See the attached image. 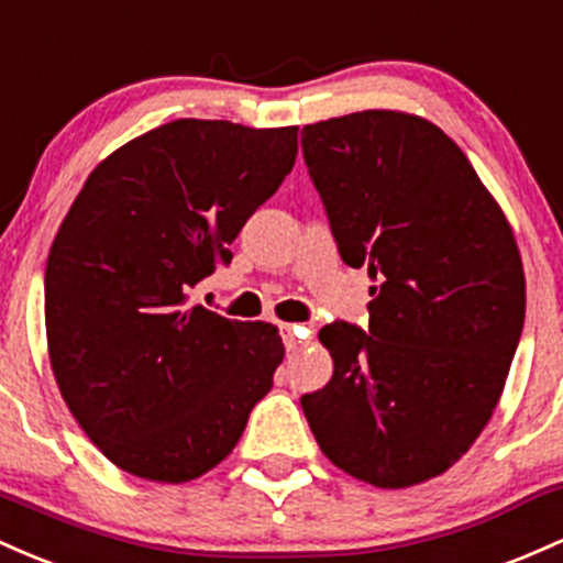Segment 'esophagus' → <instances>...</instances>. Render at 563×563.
Instances as JSON below:
<instances>
[{"mask_svg": "<svg viewBox=\"0 0 563 563\" xmlns=\"http://www.w3.org/2000/svg\"><path fill=\"white\" fill-rule=\"evenodd\" d=\"M279 334L284 340V349L287 351H298L302 345V330L295 324H279Z\"/></svg>", "mask_w": 563, "mask_h": 563, "instance_id": "1", "label": "esophagus"}]
</instances>
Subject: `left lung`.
<instances>
[{
    "instance_id": "8db88e82",
    "label": "left lung",
    "mask_w": 563,
    "mask_h": 563,
    "mask_svg": "<svg viewBox=\"0 0 563 563\" xmlns=\"http://www.w3.org/2000/svg\"><path fill=\"white\" fill-rule=\"evenodd\" d=\"M300 143L340 257L377 279L369 330L319 332L334 372L302 415L338 468L420 484L468 452L503 394L527 306L514 231L426 119L356 111L306 124Z\"/></svg>"
}]
</instances>
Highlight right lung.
<instances>
[{
	"label": "right lung",
	"instance_id": "obj_1",
	"mask_svg": "<svg viewBox=\"0 0 563 563\" xmlns=\"http://www.w3.org/2000/svg\"><path fill=\"white\" fill-rule=\"evenodd\" d=\"M295 156L298 128L178 119L100 162L63 220L44 274L49 362L81 431L132 476L214 468L274 385L276 327L186 292L231 263Z\"/></svg>",
	"mask_w": 563,
	"mask_h": 563
}]
</instances>
